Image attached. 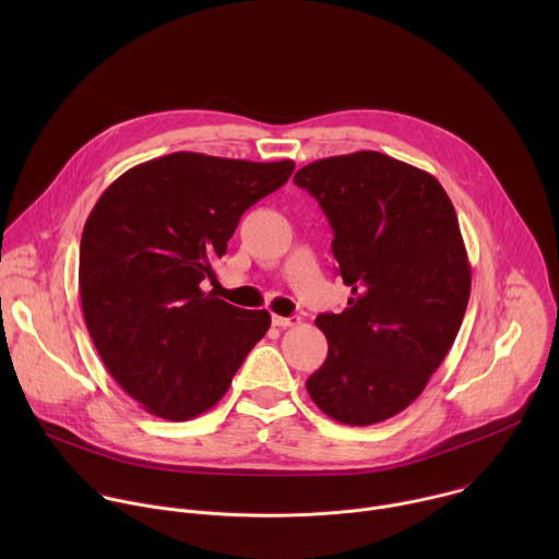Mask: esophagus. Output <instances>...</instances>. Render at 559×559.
<instances>
[{
    "mask_svg": "<svg viewBox=\"0 0 559 559\" xmlns=\"http://www.w3.org/2000/svg\"><path fill=\"white\" fill-rule=\"evenodd\" d=\"M272 325L276 328H294L298 325V318L296 316H278V313H272Z\"/></svg>",
    "mask_w": 559,
    "mask_h": 559,
    "instance_id": "obj_1",
    "label": "esophagus"
}]
</instances>
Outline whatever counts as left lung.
<instances>
[{
    "instance_id": "left-lung-1",
    "label": "left lung",
    "mask_w": 559,
    "mask_h": 559,
    "mask_svg": "<svg viewBox=\"0 0 559 559\" xmlns=\"http://www.w3.org/2000/svg\"><path fill=\"white\" fill-rule=\"evenodd\" d=\"M334 229L352 298L321 313L328 358L307 378L316 407L367 427L407 409L451 349L471 265L451 199L436 177L382 152L321 158L294 175Z\"/></svg>"
}]
</instances>
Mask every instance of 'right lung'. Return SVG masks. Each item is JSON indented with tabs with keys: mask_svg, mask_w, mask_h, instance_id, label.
I'll return each instance as SVG.
<instances>
[{
	"mask_svg": "<svg viewBox=\"0 0 559 559\" xmlns=\"http://www.w3.org/2000/svg\"><path fill=\"white\" fill-rule=\"evenodd\" d=\"M294 162L257 164L173 152L123 173L95 203L79 248L91 338L121 389L152 416L186 423L212 409L270 311L201 289L243 212L278 190Z\"/></svg>",
	"mask_w": 559,
	"mask_h": 559,
	"instance_id": "add662e5",
	"label": "right lung"
}]
</instances>
